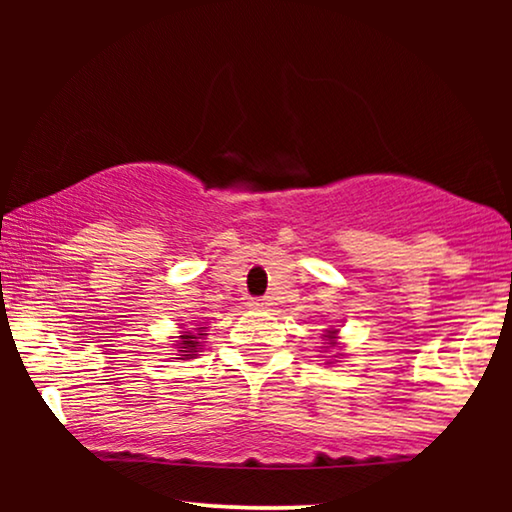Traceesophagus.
<instances>
[{
    "mask_svg": "<svg viewBox=\"0 0 512 512\" xmlns=\"http://www.w3.org/2000/svg\"><path fill=\"white\" fill-rule=\"evenodd\" d=\"M249 305L254 307V310H268L270 300H268V298H251Z\"/></svg>",
    "mask_w": 512,
    "mask_h": 512,
    "instance_id": "obj_1",
    "label": "esophagus"
}]
</instances>
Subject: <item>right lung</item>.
<instances>
[{"mask_svg":"<svg viewBox=\"0 0 512 512\" xmlns=\"http://www.w3.org/2000/svg\"><path fill=\"white\" fill-rule=\"evenodd\" d=\"M200 335H202V333H200ZM179 338H181V342H179V345H181V349H179L181 356H193L191 352H195V349L200 347L198 338H195V335H191V333H188V335H179Z\"/></svg>","mask_w":512,"mask_h":512,"instance_id":"1","label":"right lung"}]
</instances>
